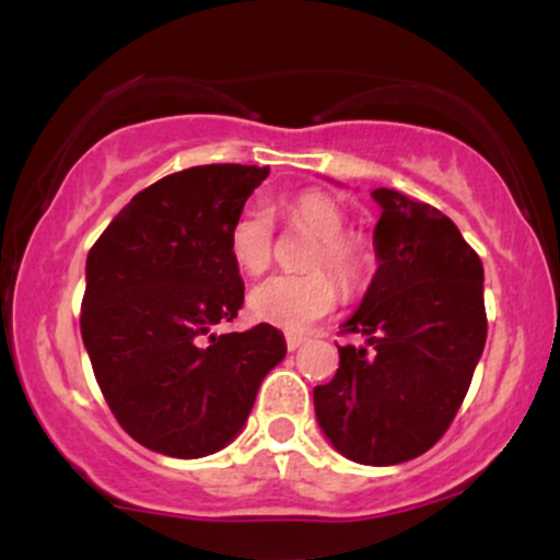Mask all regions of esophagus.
I'll return each mask as SVG.
<instances>
[{
    "label": "esophagus",
    "mask_w": 560,
    "mask_h": 560,
    "mask_svg": "<svg viewBox=\"0 0 560 560\" xmlns=\"http://www.w3.org/2000/svg\"><path fill=\"white\" fill-rule=\"evenodd\" d=\"M302 342H305V339H302V337H294V334H289V337H287V350H289V352L300 350Z\"/></svg>",
    "instance_id": "1"
}]
</instances>
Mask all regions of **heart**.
Returning a JSON list of instances; mask_svg holds the SVG:
<instances>
[{"label":"heart","instance_id":"obj_1","mask_svg":"<svg viewBox=\"0 0 560 560\" xmlns=\"http://www.w3.org/2000/svg\"><path fill=\"white\" fill-rule=\"evenodd\" d=\"M294 223L318 236L311 266H326L350 289L365 271V247L345 234V213L337 202L318 191H302L287 202ZM229 253L244 273L266 271L273 258V218L262 205H247L229 231ZM337 305V287L324 271L300 276L276 273L255 284L247 294L249 316L276 329L302 334Z\"/></svg>","mask_w":560,"mask_h":560}]
</instances>
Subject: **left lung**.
Segmentation results:
<instances>
[{
  "mask_svg": "<svg viewBox=\"0 0 560 560\" xmlns=\"http://www.w3.org/2000/svg\"><path fill=\"white\" fill-rule=\"evenodd\" d=\"M376 273L342 329L339 369L313 389L320 432L345 458L395 466L445 434L487 342L485 268L427 202L374 189Z\"/></svg>",
  "mask_w": 560,
  "mask_h": 560,
  "instance_id": "left-lung-1",
  "label": "left lung"
}]
</instances>
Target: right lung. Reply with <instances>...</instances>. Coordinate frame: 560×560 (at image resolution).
<instances>
[{"mask_svg": "<svg viewBox=\"0 0 560 560\" xmlns=\"http://www.w3.org/2000/svg\"><path fill=\"white\" fill-rule=\"evenodd\" d=\"M268 168L197 165L139 191L86 258L81 337L96 384L139 445L205 458L242 432L287 355L260 324L215 334L244 302L229 231Z\"/></svg>", "mask_w": 560, "mask_h": 560, "instance_id": "obj_1", "label": "right lung"}]
</instances>
